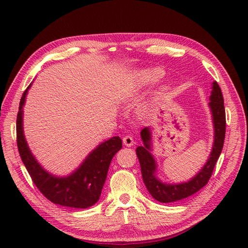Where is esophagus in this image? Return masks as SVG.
Segmentation results:
<instances>
[{
    "instance_id": "obj_1",
    "label": "esophagus",
    "mask_w": 248,
    "mask_h": 248,
    "mask_svg": "<svg viewBox=\"0 0 248 248\" xmlns=\"http://www.w3.org/2000/svg\"><path fill=\"white\" fill-rule=\"evenodd\" d=\"M123 141H124V145L127 146V147H131V146L134 145V140H133L132 136H130V135H125L124 138L123 139Z\"/></svg>"
}]
</instances>
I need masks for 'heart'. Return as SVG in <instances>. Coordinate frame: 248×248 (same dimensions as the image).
<instances>
[{
    "label": "heart",
    "mask_w": 248,
    "mask_h": 248,
    "mask_svg": "<svg viewBox=\"0 0 248 248\" xmlns=\"http://www.w3.org/2000/svg\"><path fill=\"white\" fill-rule=\"evenodd\" d=\"M164 71L160 68L156 67H149V68H141V69L136 70L133 73V78L131 80V84L132 86L140 89L146 88L155 85L157 82H160L161 78L164 77ZM167 89L166 86H163L159 94H162Z\"/></svg>",
    "instance_id": "obj_1"
}]
</instances>
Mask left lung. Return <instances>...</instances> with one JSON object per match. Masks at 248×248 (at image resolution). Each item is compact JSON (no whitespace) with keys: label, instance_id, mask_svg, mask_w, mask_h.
Segmentation results:
<instances>
[{"label":"left lung","instance_id":"8db88e82","mask_svg":"<svg viewBox=\"0 0 248 248\" xmlns=\"http://www.w3.org/2000/svg\"><path fill=\"white\" fill-rule=\"evenodd\" d=\"M212 92L210 96L209 108L211 110L212 123L214 129V140L212 150L210 152L208 161L196 175L186 182L181 183H166L156 177L157 164L152 151V134L149 127L140 131V138L143 146L136 148L141 176L145 186L150 195L160 202H173L186 198L198 192L208 183L212 175L214 166L222 152L226 132V115L224 108V98L222 91L217 82L212 83Z\"/></svg>","mask_w":248,"mask_h":248}]
</instances>
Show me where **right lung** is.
I'll return each mask as SVG.
<instances>
[{
    "instance_id": "add662e5",
    "label": "right lung",
    "mask_w": 248,
    "mask_h": 248,
    "mask_svg": "<svg viewBox=\"0 0 248 248\" xmlns=\"http://www.w3.org/2000/svg\"><path fill=\"white\" fill-rule=\"evenodd\" d=\"M31 86V84L25 89L21 97L17 116V145L21 160L35 186L50 202L64 207L78 209L92 207L100 198L110 161L123 147V140L119 136L104 140L85 157L81 165L70 175H52L36 160L24 136L23 107Z\"/></svg>"
}]
</instances>
